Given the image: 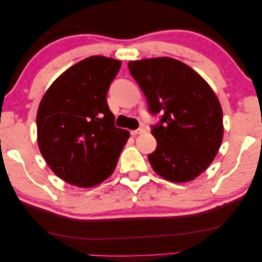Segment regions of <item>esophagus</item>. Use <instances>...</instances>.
Segmentation results:
<instances>
[{
  "label": "esophagus",
  "instance_id": "34e87169",
  "mask_svg": "<svg viewBox=\"0 0 262 262\" xmlns=\"http://www.w3.org/2000/svg\"><path fill=\"white\" fill-rule=\"evenodd\" d=\"M145 132V130L143 127H139V128H137V130H132L131 131V135L132 136H138V135H141V134H144Z\"/></svg>",
  "mask_w": 262,
  "mask_h": 262
}]
</instances>
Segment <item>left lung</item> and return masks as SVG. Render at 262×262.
I'll use <instances>...</instances> for the list:
<instances>
[{
	"label": "left lung",
	"mask_w": 262,
	"mask_h": 262,
	"mask_svg": "<svg viewBox=\"0 0 262 262\" xmlns=\"http://www.w3.org/2000/svg\"><path fill=\"white\" fill-rule=\"evenodd\" d=\"M128 71L147 100L148 113L160 114L152 125L157 148L149 164L171 182L199 177L215 159L223 139V113L202 76L171 58L128 62Z\"/></svg>",
	"instance_id": "left-lung-1"
}]
</instances>
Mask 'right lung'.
<instances>
[{"label": "right lung", "instance_id": "obj_1", "mask_svg": "<svg viewBox=\"0 0 262 262\" xmlns=\"http://www.w3.org/2000/svg\"><path fill=\"white\" fill-rule=\"evenodd\" d=\"M121 61L94 55L62 73L37 113L38 146L63 181L91 188L108 179L130 137L115 126L106 93Z\"/></svg>", "mask_w": 262, "mask_h": 262}]
</instances>
